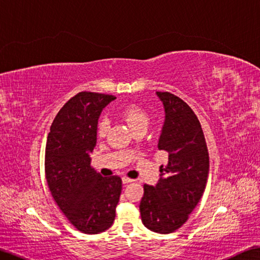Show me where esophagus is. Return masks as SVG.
<instances>
[{
	"label": "esophagus",
	"mask_w": 260,
	"mask_h": 260,
	"mask_svg": "<svg viewBox=\"0 0 260 260\" xmlns=\"http://www.w3.org/2000/svg\"><path fill=\"white\" fill-rule=\"evenodd\" d=\"M121 181H123V184H128V183H131V182H133L134 180H132L129 178H126V176H124V178L121 179Z\"/></svg>",
	"instance_id": "obj_1"
}]
</instances>
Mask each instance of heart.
Returning a JSON list of instances; mask_svg holds the SVG:
<instances>
[{"mask_svg":"<svg viewBox=\"0 0 260 260\" xmlns=\"http://www.w3.org/2000/svg\"><path fill=\"white\" fill-rule=\"evenodd\" d=\"M121 117L125 119L126 123L128 124L129 128L133 132L141 128V127L147 128L148 123H150V117H148L147 113L140 106H136V105H128V106H126L121 110ZM109 126V119L106 116H103V117L99 118L96 129L97 135L99 137H104L107 134Z\"/></svg>","mask_w":260,"mask_h":260,"instance_id":"b5f03b06","label":"heart"}]
</instances>
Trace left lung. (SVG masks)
<instances>
[{
  "mask_svg": "<svg viewBox=\"0 0 260 260\" xmlns=\"http://www.w3.org/2000/svg\"><path fill=\"white\" fill-rule=\"evenodd\" d=\"M165 119L158 150L169 153L155 186L144 185L142 222L157 234H171L185 223L206 189L209 153L200 121L189 105L171 92L156 91Z\"/></svg>",
  "mask_w": 260,
  "mask_h": 260,
  "instance_id": "obj_1",
  "label": "left lung"
}]
</instances>
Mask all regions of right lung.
<instances>
[{
  "label": "right lung",
  "mask_w": 260,
  "mask_h": 260,
  "mask_svg": "<svg viewBox=\"0 0 260 260\" xmlns=\"http://www.w3.org/2000/svg\"><path fill=\"white\" fill-rule=\"evenodd\" d=\"M114 99L98 92L77 93L59 110L47 140L49 190L70 223L87 235L113 224L121 192L119 176L103 178L90 167L99 116Z\"/></svg>",
  "instance_id": "right-lung-1"
}]
</instances>
